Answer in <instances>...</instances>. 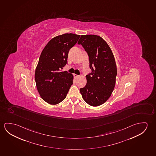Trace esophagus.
<instances>
[{
  "instance_id": "esophagus-1",
  "label": "esophagus",
  "mask_w": 156,
  "mask_h": 156,
  "mask_svg": "<svg viewBox=\"0 0 156 156\" xmlns=\"http://www.w3.org/2000/svg\"><path fill=\"white\" fill-rule=\"evenodd\" d=\"M79 75H77V74H74V77L75 78H77L78 77H79Z\"/></svg>"
}]
</instances>
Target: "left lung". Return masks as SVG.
<instances>
[{
  "label": "left lung",
  "mask_w": 156,
  "mask_h": 156,
  "mask_svg": "<svg viewBox=\"0 0 156 156\" xmlns=\"http://www.w3.org/2000/svg\"><path fill=\"white\" fill-rule=\"evenodd\" d=\"M87 51L92 72L86 76L85 87L80 89L85 101L92 106L105 103L114 90L117 76L115 59L110 46L100 36L82 35L78 42Z\"/></svg>",
  "instance_id": "obj_1"
}]
</instances>
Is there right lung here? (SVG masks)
I'll use <instances>...</instances> for the list:
<instances>
[{"label":"right lung","instance_id":"obj_1","mask_svg":"<svg viewBox=\"0 0 156 156\" xmlns=\"http://www.w3.org/2000/svg\"><path fill=\"white\" fill-rule=\"evenodd\" d=\"M80 36L73 34L56 36L41 53L34 78L41 98L49 104L56 105L64 101L73 84V76L62 69L67 63L69 49Z\"/></svg>","mask_w":156,"mask_h":156}]
</instances>
